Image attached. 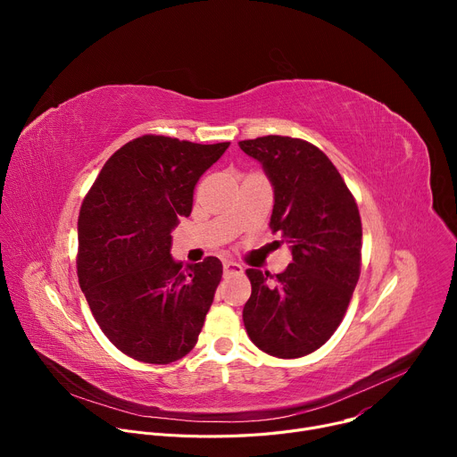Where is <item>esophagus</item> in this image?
Segmentation results:
<instances>
[{
  "instance_id": "1",
  "label": "esophagus",
  "mask_w": 457,
  "mask_h": 457,
  "mask_svg": "<svg viewBox=\"0 0 457 457\" xmlns=\"http://www.w3.org/2000/svg\"><path fill=\"white\" fill-rule=\"evenodd\" d=\"M244 270L240 264L237 262H231V260H228V262H224V275L226 277H233V275H242Z\"/></svg>"
}]
</instances>
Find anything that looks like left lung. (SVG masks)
<instances>
[{
	"label": "left lung",
	"instance_id": "8db88e82",
	"mask_svg": "<svg viewBox=\"0 0 457 457\" xmlns=\"http://www.w3.org/2000/svg\"><path fill=\"white\" fill-rule=\"evenodd\" d=\"M238 146L264 166L275 189L270 226L293 254L277 277L245 271V331L260 351L300 358L333 337L353 298L361 268L358 204L329 157L307 141L266 136Z\"/></svg>",
	"mask_w": 457,
	"mask_h": 457
}]
</instances>
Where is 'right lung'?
Instances as JSON below:
<instances>
[{
	"instance_id": "obj_1",
	"label": "right lung",
	"mask_w": 457,
	"mask_h": 457,
	"mask_svg": "<svg viewBox=\"0 0 457 457\" xmlns=\"http://www.w3.org/2000/svg\"><path fill=\"white\" fill-rule=\"evenodd\" d=\"M228 146L137 137L106 161L81 204L79 286L106 338L137 361H177L199 340L222 262L208 256L182 268L171 231Z\"/></svg>"
}]
</instances>
